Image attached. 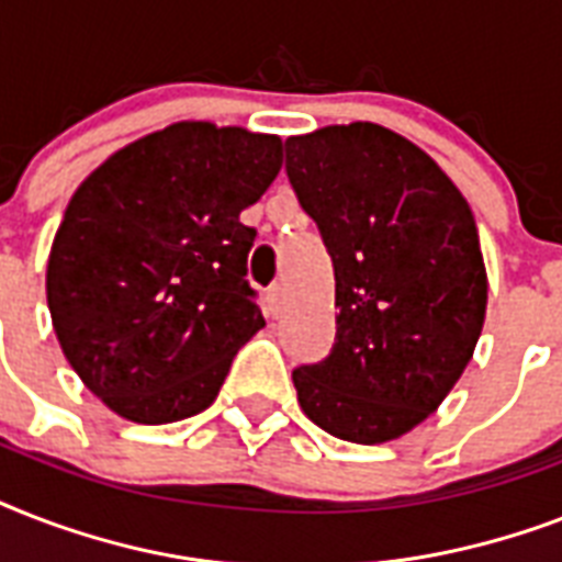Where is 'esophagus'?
I'll use <instances>...</instances> for the list:
<instances>
[{
	"label": "esophagus",
	"mask_w": 562,
	"mask_h": 562,
	"mask_svg": "<svg viewBox=\"0 0 562 562\" xmlns=\"http://www.w3.org/2000/svg\"><path fill=\"white\" fill-rule=\"evenodd\" d=\"M268 315L271 317H277L282 312V289L280 285H271V289H268Z\"/></svg>",
	"instance_id": "obj_1"
}]
</instances>
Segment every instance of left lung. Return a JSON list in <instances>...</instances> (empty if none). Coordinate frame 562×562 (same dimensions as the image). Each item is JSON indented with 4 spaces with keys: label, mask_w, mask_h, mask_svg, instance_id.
<instances>
[{
    "label": "left lung",
    "mask_w": 562,
    "mask_h": 562,
    "mask_svg": "<svg viewBox=\"0 0 562 562\" xmlns=\"http://www.w3.org/2000/svg\"><path fill=\"white\" fill-rule=\"evenodd\" d=\"M285 171L335 268V344L294 370L300 408L350 443L396 440L461 379L487 312L467 198L373 122L285 139Z\"/></svg>",
    "instance_id": "1"
}]
</instances>
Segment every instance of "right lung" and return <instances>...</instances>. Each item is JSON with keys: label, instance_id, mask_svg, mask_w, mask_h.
I'll return each instance as SVG.
<instances>
[{"label": "right lung", "instance_id": "add662e5", "mask_svg": "<svg viewBox=\"0 0 562 562\" xmlns=\"http://www.w3.org/2000/svg\"><path fill=\"white\" fill-rule=\"evenodd\" d=\"M282 169V139L178 122L101 162L52 241L46 300L81 382L131 423L210 408L265 326L238 215Z\"/></svg>", "mask_w": 562, "mask_h": 562}]
</instances>
